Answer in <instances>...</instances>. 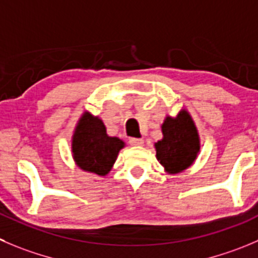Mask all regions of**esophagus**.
Here are the masks:
<instances>
[{"label": "esophagus", "mask_w": 258, "mask_h": 258, "mask_svg": "<svg viewBox=\"0 0 258 258\" xmlns=\"http://www.w3.org/2000/svg\"><path fill=\"white\" fill-rule=\"evenodd\" d=\"M130 144H131L132 146H141V145H144V140L136 139V137H131V139H130Z\"/></svg>", "instance_id": "34e87169"}]
</instances>
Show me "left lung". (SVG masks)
I'll return each instance as SVG.
<instances>
[{
	"instance_id": "obj_1",
	"label": "left lung",
	"mask_w": 258,
	"mask_h": 258,
	"mask_svg": "<svg viewBox=\"0 0 258 258\" xmlns=\"http://www.w3.org/2000/svg\"><path fill=\"white\" fill-rule=\"evenodd\" d=\"M162 134L164 139L155 144L160 164L171 174L189 167L201 149L198 132L189 113L181 111L176 118L166 117Z\"/></svg>"
}]
</instances>
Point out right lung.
<instances>
[{"label":"right lung","mask_w":258,"mask_h":258,"mask_svg":"<svg viewBox=\"0 0 258 258\" xmlns=\"http://www.w3.org/2000/svg\"><path fill=\"white\" fill-rule=\"evenodd\" d=\"M72 147L81 169L103 176L111 170L123 142L107 136L103 122L86 113L77 126Z\"/></svg>","instance_id":"obj_1"}]
</instances>
